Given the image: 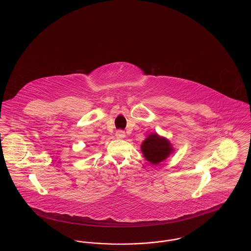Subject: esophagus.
<instances>
[{
	"mask_svg": "<svg viewBox=\"0 0 251 251\" xmlns=\"http://www.w3.org/2000/svg\"><path fill=\"white\" fill-rule=\"evenodd\" d=\"M116 136H117V138H119V139H122V138H124V137L126 136V133H125V131L119 130V131H116Z\"/></svg>",
	"mask_w": 251,
	"mask_h": 251,
	"instance_id": "34e87169",
	"label": "esophagus"
}]
</instances>
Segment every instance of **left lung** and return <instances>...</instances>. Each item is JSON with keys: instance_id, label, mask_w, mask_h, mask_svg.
Listing matches in <instances>:
<instances>
[{"instance_id": "8db88e82", "label": "left lung", "mask_w": 251, "mask_h": 251, "mask_svg": "<svg viewBox=\"0 0 251 251\" xmlns=\"http://www.w3.org/2000/svg\"><path fill=\"white\" fill-rule=\"evenodd\" d=\"M141 151L148 162L156 166L166 161L174 152V148L167 138L151 132L141 144Z\"/></svg>"}]
</instances>
